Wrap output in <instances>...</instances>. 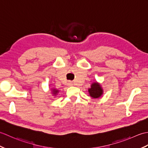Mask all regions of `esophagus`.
I'll list each match as a JSON object with an SVG mask.
<instances>
[{
	"label": "esophagus",
	"mask_w": 148,
	"mask_h": 148,
	"mask_svg": "<svg viewBox=\"0 0 148 148\" xmlns=\"http://www.w3.org/2000/svg\"><path fill=\"white\" fill-rule=\"evenodd\" d=\"M68 85H69V86L73 85V83H72V81H69V82H68Z\"/></svg>",
	"instance_id": "obj_1"
}]
</instances>
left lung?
Here are the masks:
<instances>
[{
    "label": "left lung",
    "instance_id": "8db88e82",
    "mask_svg": "<svg viewBox=\"0 0 148 148\" xmlns=\"http://www.w3.org/2000/svg\"><path fill=\"white\" fill-rule=\"evenodd\" d=\"M88 92L92 98L98 99L102 95L103 89L99 83L95 82L92 84L91 88L88 89Z\"/></svg>",
    "mask_w": 148,
    "mask_h": 148
}]
</instances>
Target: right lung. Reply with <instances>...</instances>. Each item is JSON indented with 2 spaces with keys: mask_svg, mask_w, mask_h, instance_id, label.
<instances>
[{
  "mask_svg": "<svg viewBox=\"0 0 148 148\" xmlns=\"http://www.w3.org/2000/svg\"><path fill=\"white\" fill-rule=\"evenodd\" d=\"M51 90H52L53 94V95H56V94H57V93H58V92H59L58 90H56V89H55V88H53V89H52Z\"/></svg>",
  "mask_w": 148,
  "mask_h": 148,
  "instance_id": "1",
  "label": "right lung"
}]
</instances>
